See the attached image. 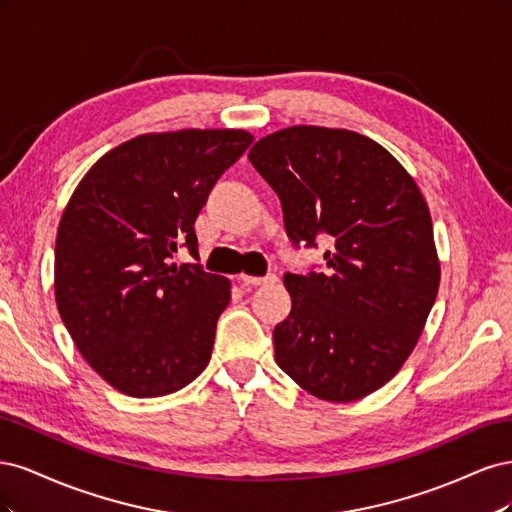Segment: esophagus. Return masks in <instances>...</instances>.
I'll return each instance as SVG.
<instances>
[{
  "mask_svg": "<svg viewBox=\"0 0 512 512\" xmlns=\"http://www.w3.org/2000/svg\"><path fill=\"white\" fill-rule=\"evenodd\" d=\"M239 282L243 286H267V284H275L277 282V275L275 273H267V275H262V277L239 275Z\"/></svg>",
  "mask_w": 512,
  "mask_h": 512,
  "instance_id": "1",
  "label": "esophagus"
}]
</instances>
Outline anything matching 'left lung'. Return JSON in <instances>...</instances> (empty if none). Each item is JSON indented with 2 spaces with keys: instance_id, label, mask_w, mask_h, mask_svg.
I'll return each mask as SVG.
<instances>
[{
  "instance_id": "8db88e82",
  "label": "left lung",
  "mask_w": 512,
  "mask_h": 512,
  "mask_svg": "<svg viewBox=\"0 0 512 512\" xmlns=\"http://www.w3.org/2000/svg\"><path fill=\"white\" fill-rule=\"evenodd\" d=\"M280 196L288 239L327 269L286 273L292 309L273 331L275 363L324 401L361 399L414 350L440 286L425 198L389 151L350 130L294 126L250 149Z\"/></svg>"
}]
</instances>
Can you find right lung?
<instances>
[{
  "instance_id": "right-lung-1",
  "label": "right lung",
  "mask_w": 512,
  "mask_h": 512,
  "mask_svg": "<svg viewBox=\"0 0 512 512\" xmlns=\"http://www.w3.org/2000/svg\"><path fill=\"white\" fill-rule=\"evenodd\" d=\"M245 130L143 134L111 149L76 185L55 241V301L91 369L130 397H162L200 376L230 282L173 265Z\"/></svg>"
}]
</instances>
